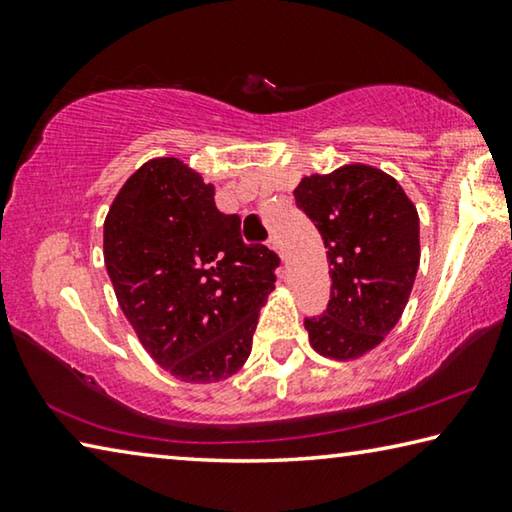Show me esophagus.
I'll use <instances>...</instances> for the list:
<instances>
[{
  "mask_svg": "<svg viewBox=\"0 0 512 512\" xmlns=\"http://www.w3.org/2000/svg\"><path fill=\"white\" fill-rule=\"evenodd\" d=\"M268 248H273L277 255H280V259H284V250H282V244L280 239H277V235H271V239H268Z\"/></svg>",
  "mask_w": 512,
  "mask_h": 512,
  "instance_id": "1",
  "label": "esophagus"
}]
</instances>
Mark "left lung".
Here are the masks:
<instances>
[{
  "instance_id": "obj_1",
  "label": "left lung",
  "mask_w": 512,
  "mask_h": 512,
  "mask_svg": "<svg viewBox=\"0 0 512 512\" xmlns=\"http://www.w3.org/2000/svg\"><path fill=\"white\" fill-rule=\"evenodd\" d=\"M293 196L325 241L332 277L325 314L305 320L311 348L327 359H359L409 302L420 266L418 210L393 176L359 162L305 176Z\"/></svg>"
}]
</instances>
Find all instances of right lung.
<instances>
[{
  "label": "right lung",
  "mask_w": 512,
  "mask_h": 512,
  "mask_svg": "<svg viewBox=\"0 0 512 512\" xmlns=\"http://www.w3.org/2000/svg\"><path fill=\"white\" fill-rule=\"evenodd\" d=\"M103 259L121 311L160 368L212 384L244 366L280 264L178 158L144 162L112 201Z\"/></svg>",
  "instance_id": "right-lung-1"
}]
</instances>
